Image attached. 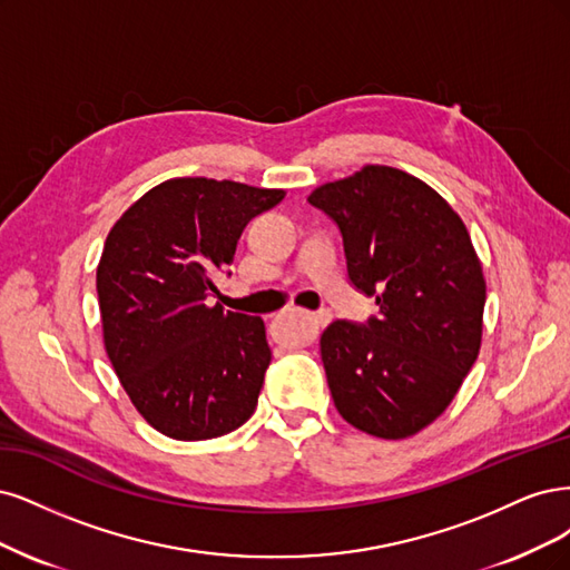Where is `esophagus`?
Returning <instances> with one entry per match:
<instances>
[{"label":"esophagus","instance_id":"34e87169","mask_svg":"<svg viewBox=\"0 0 570 570\" xmlns=\"http://www.w3.org/2000/svg\"><path fill=\"white\" fill-rule=\"evenodd\" d=\"M301 315L312 324V328H324L328 322H332V317H328V312H301Z\"/></svg>","mask_w":570,"mask_h":570}]
</instances>
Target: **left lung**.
<instances>
[{
    "label": "left lung",
    "mask_w": 570,
    "mask_h": 570,
    "mask_svg": "<svg viewBox=\"0 0 570 570\" xmlns=\"http://www.w3.org/2000/svg\"><path fill=\"white\" fill-rule=\"evenodd\" d=\"M307 200L338 225L347 277L381 312L322 334L334 405L362 433L410 438L448 410L481 351L485 277L469 229L426 181L389 165Z\"/></svg>",
    "instance_id": "8db88e82"
}]
</instances>
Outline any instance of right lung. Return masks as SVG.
<instances>
[{
	"instance_id": "add662e5",
	"label": "right lung",
	"mask_w": 570,
	"mask_h": 570,
	"mask_svg": "<svg viewBox=\"0 0 570 570\" xmlns=\"http://www.w3.org/2000/svg\"><path fill=\"white\" fill-rule=\"evenodd\" d=\"M284 189L173 177L106 236L97 293L106 355L137 412L163 435L210 440L250 419L269 366L261 317L208 305L238 236Z\"/></svg>"
}]
</instances>
